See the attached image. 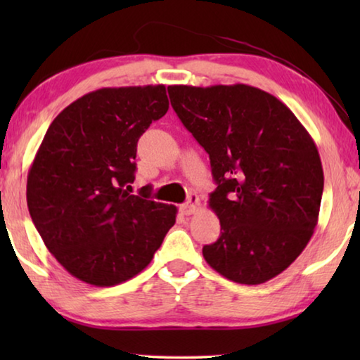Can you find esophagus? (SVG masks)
<instances>
[{
	"label": "esophagus",
	"mask_w": 360,
	"mask_h": 360,
	"mask_svg": "<svg viewBox=\"0 0 360 360\" xmlns=\"http://www.w3.org/2000/svg\"><path fill=\"white\" fill-rule=\"evenodd\" d=\"M200 210V198L197 197V195L192 193L188 195V202L181 205V212L184 216H191V214H195Z\"/></svg>",
	"instance_id": "34e87169"
}]
</instances>
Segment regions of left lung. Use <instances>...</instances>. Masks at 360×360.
<instances>
[{"label":"left lung","instance_id":"left-lung-1","mask_svg":"<svg viewBox=\"0 0 360 360\" xmlns=\"http://www.w3.org/2000/svg\"><path fill=\"white\" fill-rule=\"evenodd\" d=\"M168 95L217 184L210 208L221 236L203 246L205 260L240 284L278 276L318 225L324 172L313 138L283 101L251 85H169Z\"/></svg>","mask_w":360,"mask_h":360}]
</instances>
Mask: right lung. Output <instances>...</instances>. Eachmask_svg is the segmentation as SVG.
Wrapping results in <instances>:
<instances>
[{
	"label": "right lung",
	"mask_w": 360,
	"mask_h": 360,
	"mask_svg": "<svg viewBox=\"0 0 360 360\" xmlns=\"http://www.w3.org/2000/svg\"><path fill=\"white\" fill-rule=\"evenodd\" d=\"M165 85L106 87L60 112L36 152L27 205L51 254L81 281L109 288L150 264L174 205L131 195L139 136L168 111Z\"/></svg>",
	"instance_id": "1"
}]
</instances>
